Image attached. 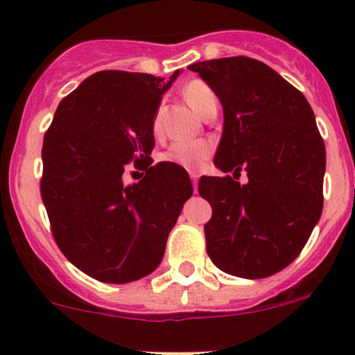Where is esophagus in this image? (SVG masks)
Instances as JSON below:
<instances>
[{"label": "esophagus", "mask_w": 355, "mask_h": 355, "mask_svg": "<svg viewBox=\"0 0 355 355\" xmlns=\"http://www.w3.org/2000/svg\"><path fill=\"white\" fill-rule=\"evenodd\" d=\"M192 178V185H194V192H198V180H199V175L198 173H191Z\"/></svg>", "instance_id": "obj_1"}]
</instances>
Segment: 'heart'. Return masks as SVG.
Masks as SVG:
<instances>
[{"mask_svg":"<svg viewBox=\"0 0 355 355\" xmlns=\"http://www.w3.org/2000/svg\"><path fill=\"white\" fill-rule=\"evenodd\" d=\"M184 96L187 99L189 105L194 108L196 113L202 114V111L206 110V106L209 103L216 101V96L211 91L209 85L204 84L200 80H192L189 82L184 87ZM153 130L155 134L159 132V120L153 121ZM211 144L204 141L198 142H175L171 144L166 151L161 155V161H166V163L178 164L184 170H199L202 168V164L206 163L207 157L211 156Z\"/></svg>","mask_w":355,"mask_h":355,"instance_id":"obj_1","label":"heart"}]
</instances>
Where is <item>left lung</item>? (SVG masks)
I'll use <instances>...</instances> for the list:
<instances>
[{
    "label": "left lung",
    "instance_id": "1",
    "mask_svg": "<svg viewBox=\"0 0 355 355\" xmlns=\"http://www.w3.org/2000/svg\"><path fill=\"white\" fill-rule=\"evenodd\" d=\"M223 108L214 164L232 177H204L213 207L204 227L207 254L221 271L266 278L300 254L323 211L324 142L313 108L278 71L247 56L189 67ZM248 171V182L234 180Z\"/></svg>",
    "mask_w": 355,
    "mask_h": 355
}]
</instances>
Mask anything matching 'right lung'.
Listing matches in <instances>:
<instances>
[{
	"label": "right lung",
	"mask_w": 355,
	"mask_h": 355,
	"mask_svg": "<svg viewBox=\"0 0 355 355\" xmlns=\"http://www.w3.org/2000/svg\"><path fill=\"white\" fill-rule=\"evenodd\" d=\"M168 80L105 70L62 99L42 144L41 196L67 259L105 284H128L159 266L192 182L178 164L157 163L125 184L155 148L156 120Z\"/></svg>",
	"instance_id": "right-lung-1"
}]
</instances>
